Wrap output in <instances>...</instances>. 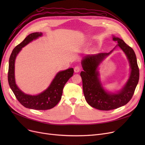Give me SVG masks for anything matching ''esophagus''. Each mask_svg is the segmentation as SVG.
<instances>
[{
  "label": "esophagus",
  "instance_id": "1",
  "mask_svg": "<svg viewBox=\"0 0 145 145\" xmlns=\"http://www.w3.org/2000/svg\"><path fill=\"white\" fill-rule=\"evenodd\" d=\"M80 71V67L79 66H76L74 68V71L75 73H78Z\"/></svg>",
  "mask_w": 145,
  "mask_h": 145
}]
</instances>
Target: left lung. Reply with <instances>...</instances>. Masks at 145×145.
Here are the masks:
<instances>
[{"instance_id": "left-lung-1", "label": "left lung", "mask_w": 145, "mask_h": 145, "mask_svg": "<svg viewBox=\"0 0 145 145\" xmlns=\"http://www.w3.org/2000/svg\"><path fill=\"white\" fill-rule=\"evenodd\" d=\"M112 37L113 41L118 42L116 47H119L125 53L131 67L129 78L121 89L116 93L105 90L98 71V66L116 47L109 53L85 56L81 62L83 71L80 72V76L85 99L92 107L101 110L117 109L127 104L133 95L139 79V70L134 50L119 37L115 36Z\"/></svg>"}]
</instances>
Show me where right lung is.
Wrapping results in <instances>:
<instances>
[{"instance_id": "1", "label": "right lung", "mask_w": 145, "mask_h": 145, "mask_svg": "<svg viewBox=\"0 0 145 145\" xmlns=\"http://www.w3.org/2000/svg\"><path fill=\"white\" fill-rule=\"evenodd\" d=\"M42 32H35L29 35L24 41L14 48L9 61L8 82L10 89L18 101L26 108L35 110L50 109L59 103L62 97L63 89L66 83L73 74V68L59 72L48 88L39 94L31 95L26 94L18 87L15 81L14 63L16 56L22 49L30 42L42 36Z\"/></svg>"}]
</instances>
